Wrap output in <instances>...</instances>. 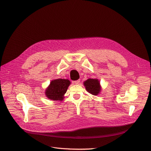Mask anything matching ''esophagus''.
<instances>
[{
    "label": "esophagus",
    "mask_w": 151,
    "mask_h": 151,
    "mask_svg": "<svg viewBox=\"0 0 151 151\" xmlns=\"http://www.w3.org/2000/svg\"><path fill=\"white\" fill-rule=\"evenodd\" d=\"M80 80L73 81V83H74L75 84H80Z\"/></svg>",
    "instance_id": "esophagus-1"
}]
</instances>
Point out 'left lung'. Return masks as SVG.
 I'll use <instances>...</instances> for the list:
<instances>
[{
	"instance_id": "1",
	"label": "left lung",
	"mask_w": 151,
	"mask_h": 151,
	"mask_svg": "<svg viewBox=\"0 0 151 151\" xmlns=\"http://www.w3.org/2000/svg\"><path fill=\"white\" fill-rule=\"evenodd\" d=\"M84 85L87 91L93 96H97L101 91L100 81L97 79L89 78L84 82Z\"/></svg>"
}]
</instances>
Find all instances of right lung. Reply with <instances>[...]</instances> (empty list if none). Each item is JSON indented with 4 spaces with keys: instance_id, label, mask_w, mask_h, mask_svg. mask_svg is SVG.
<instances>
[{
    "instance_id": "right-lung-1",
    "label": "right lung",
    "mask_w": 151,
    "mask_h": 151,
    "mask_svg": "<svg viewBox=\"0 0 151 151\" xmlns=\"http://www.w3.org/2000/svg\"><path fill=\"white\" fill-rule=\"evenodd\" d=\"M70 81L65 79H56L51 81L50 86L45 91L47 98L52 100H63Z\"/></svg>"
}]
</instances>
